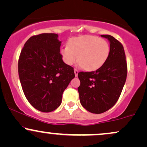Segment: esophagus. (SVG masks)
Segmentation results:
<instances>
[{
  "label": "esophagus",
  "mask_w": 147,
  "mask_h": 147,
  "mask_svg": "<svg viewBox=\"0 0 147 147\" xmlns=\"http://www.w3.org/2000/svg\"><path fill=\"white\" fill-rule=\"evenodd\" d=\"M74 72H75V77H77V75H78V72H79L78 70H77V69H75V70H74Z\"/></svg>",
  "instance_id": "1"
}]
</instances>
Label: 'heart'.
I'll return each mask as SVG.
<instances>
[{
	"instance_id": "obj_1",
	"label": "heart",
	"mask_w": 147,
	"mask_h": 147,
	"mask_svg": "<svg viewBox=\"0 0 147 147\" xmlns=\"http://www.w3.org/2000/svg\"><path fill=\"white\" fill-rule=\"evenodd\" d=\"M61 55L64 63L72 65L77 60L79 65L88 71L102 66L110 54L109 43L99 37L91 35L73 37L68 45L62 47Z\"/></svg>"
}]
</instances>
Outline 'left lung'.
Segmentation results:
<instances>
[{"label":"left lung","mask_w":147,"mask_h":147,"mask_svg":"<svg viewBox=\"0 0 147 147\" xmlns=\"http://www.w3.org/2000/svg\"><path fill=\"white\" fill-rule=\"evenodd\" d=\"M110 43L108 59L96 71L80 72L78 77L79 99L82 106L92 113L99 114L112 108L117 102L127 75L123 45L111 35H101Z\"/></svg>","instance_id":"8db88e82"}]
</instances>
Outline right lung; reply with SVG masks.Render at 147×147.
<instances>
[{
	"mask_svg": "<svg viewBox=\"0 0 147 147\" xmlns=\"http://www.w3.org/2000/svg\"><path fill=\"white\" fill-rule=\"evenodd\" d=\"M58 34L30 37L18 59V75L25 97L34 108L49 113L61 104L62 95L75 77L72 67L62 60Z\"/></svg>",
	"mask_w": 147,
	"mask_h": 147,
	"instance_id": "obj_1",
	"label": "right lung"
}]
</instances>
